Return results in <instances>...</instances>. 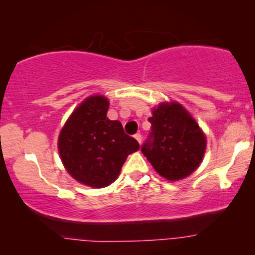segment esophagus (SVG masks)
<instances>
[{"instance_id": "1", "label": "esophagus", "mask_w": 255, "mask_h": 255, "mask_svg": "<svg viewBox=\"0 0 255 255\" xmlns=\"http://www.w3.org/2000/svg\"><path fill=\"white\" fill-rule=\"evenodd\" d=\"M134 137H135V139L137 140V142H139V144H141V141H142V136H141V134H140V133H136L135 135H134Z\"/></svg>"}]
</instances>
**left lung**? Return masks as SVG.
<instances>
[{
  "label": "left lung",
  "mask_w": 255,
  "mask_h": 255,
  "mask_svg": "<svg viewBox=\"0 0 255 255\" xmlns=\"http://www.w3.org/2000/svg\"><path fill=\"white\" fill-rule=\"evenodd\" d=\"M151 130L141 152L160 176L176 181L200 164L206 139L197 122L177 103L160 104L148 118Z\"/></svg>",
  "instance_id": "left-lung-1"
}]
</instances>
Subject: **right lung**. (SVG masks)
I'll use <instances>...</instances> for the list:
<instances>
[{
    "mask_svg": "<svg viewBox=\"0 0 255 255\" xmlns=\"http://www.w3.org/2000/svg\"><path fill=\"white\" fill-rule=\"evenodd\" d=\"M109 101L87 98L73 111L58 137V151L67 171L79 182L102 188L116 180L128 154L139 150L120 121L107 118Z\"/></svg>",
    "mask_w": 255,
    "mask_h": 255,
    "instance_id": "1",
    "label": "right lung"
}]
</instances>
